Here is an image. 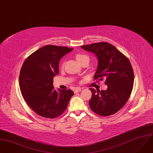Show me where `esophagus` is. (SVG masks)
I'll return each mask as SVG.
<instances>
[{
	"label": "esophagus",
	"instance_id": "34e87169",
	"mask_svg": "<svg viewBox=\"0 0 153 153\" xmlns=\"http://www.w3.org/2000/svg\"><path fill=\"white\" fill-rule=\"evenodd\" d=\"M81 90H82V89H81L80 88L78 87V88H75V89H74V93H77L80 92Z\"/></svg>",
	"mask_w": 153,
	"mask_h": 153
}]
</instances>
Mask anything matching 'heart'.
Here are the masks:
<instances>
[{
	"label": "heart",
	"instance_id": "b5f03b06",
	"mask_svg": "<svg viewBox=\"0 0 153 153\" xmlns=\"http://www.w3.org/2000/svg\"><path fill=\"white\" fill-rule=\"evenodd\" d=\"M76 59L79 63H80V62L84 61V60H88L89 61L90 58L87 55L82 54V53H78L76 55Z\"/></svg>",
	"mask_w": 153,
	"mask_h": 153
}]
</instances>
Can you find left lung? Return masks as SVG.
Instances as JSON below:
<instances>
[{
	"label": "left lung",
	"mask_w": 153,
	"mask_h": 153,
	"mask_svg": "<svg viewBox=\"0 0 153 153\" xmlns=\"http://www.w3.org/2000/svg\"><path fill=\"white\" fill-rule=\"evenodd\" d=\"M94 53L98 67L94 79H105L106 90L90 88L92 93L89 101L90 108L102 117L113 115L126 104L134 85V72L129 59L115 46L106 42L81 46Z\"/></svg>",
	"instance_id": "left-lung-1"
}]
</instances>
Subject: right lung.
I'll return each instance as SVG.
<instances>
[{
    "instance_id": "right-lung-1",
    "label": "right lung",
    "mask_w": 153,
    "mask_h": 153,
    "mask_svg": "<svg viewBox=\"0 0 153 153\" xmlns=\"http://www.w3.org/2000/svg\"><path fill=\"white\" fill-rule=\"evenodd\" d=\"M73 48L46 45L24 61L19 75V86L24 100L38 115L54 118L66 109L74 94L71 90H55L53 78L59 73V65Z\"/></svg>"
}]
</instances>
